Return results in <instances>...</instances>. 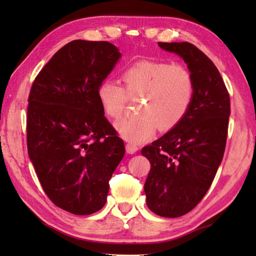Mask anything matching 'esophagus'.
Returning a JSON list of instances; mask_svg holds the SVG:
<instances>
[{"instance_id":"1","label":"esophagus","mask_w":256,"mask_h":256,"mask_svg":"<svg viewBox=\"0 0 256 256\" xmlns=\"http://www.w3.org/2000/svg\"><path fill=\"white\" fill-rule=\"evenodd\" d=\"M125 148H126V152L130 154H136V151L138 150V146H136V144H128L126 146H125Z\"/></svg>"}]
</instances>
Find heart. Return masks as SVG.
Instances as JSON below:
<instances>
[{"instance_id": "b5f03b06", "label": "heart", "mask_w": 256, "mask_h": 256, "mask_svg": "<svg viewBox=\"0 0 256 256\" xmlns=\"http://www.w3.org/2000/svg\"><path fill=\"white\" fill-rule=\"evenodd\" d=\"M124 86L106 79L99 84L97 96L108 118L118 120L131 99H141L136 116L116 123L124 140L144 144L156 130L166 132L176 128L188 115L194 100L196 81L190 68L182 63L138 60L122 74Z\"/></svg>"}]
</instances>
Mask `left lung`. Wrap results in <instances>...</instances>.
<instances>
[{
    "label": "left lung",
    "mask_w": 256,
    "mask_h": 256,
    "mask_svg": "<svg viewBox=\"0 0 256 256\" xmlns=\"http://www.w3.org/2000/svg\"><path fill=\"white\" fill-rule=\"evenodd\" d=\"M178 54L196 81L194 100L185 118L141 154L151 170L144 184L154 214L177 218L193 210L208 192L226 148L230 98L214 62L188 42H158Z\"/></svg>",
    "instance_id": "left-lung-1"
}]
</instances>
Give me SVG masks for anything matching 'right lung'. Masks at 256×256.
<instances>
[{"mask_svg":"<svg viewBox=\"0 0 256 256\" xmlns=\"http://www.w3.org/2000/svg\"><path fill=\"white\" fill-rule=\"evenodd\" d=\"M120 58L108 42L73 40L58 50L28 97L29 158L46 196L73 214L105 206L110 180L125 154L97 96Z\"/></svg>","mask_w":256,"mask_h":256,"instance_id":"right-lung-1","label":"right lung"}]
</instances>
